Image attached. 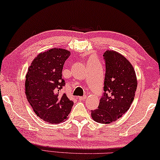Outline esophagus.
Instances as JSON below:
<instances>
[{"instance_id":"34e87169","label":"esophagus","mask_w":160,"mask_h":160,"mask_svg":"<svg viewBox=\"0 0 160 160\" xmlns=\"http://www.w3.org/2000/svg\"><path fill=\"white\" fill-rule=\"evenodd\" d=\"M78 99L81 100H83L86 99V96H82V97H78Z\"/></svg>"}]
</instances>
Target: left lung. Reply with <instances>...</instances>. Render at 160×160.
Listing matches in <instances>:
<instances>
[{
    "label": "left lung",
    "mask_w": 160,
    "mask_h": 160,
    "mask_svg": "<svg viewBox=\"0 0 160 160\" xmlns=\"http://www.w3.org/2000/svg\"><path fill=\"white\" fill-rule=\"evenodd\" d=\"M105 61L104 94L98 108L91 110V117L100 124H110L121 118L133 101L137 78L131 62L114 50L103 55Z\"/></svg>",
    "instance_id": "8db88e82"
}]
</instances>
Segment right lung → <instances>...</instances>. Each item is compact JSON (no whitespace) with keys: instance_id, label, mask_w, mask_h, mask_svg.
<instances>
[{"instance_id":"1","label":"right lung","mask_w":160,"mask_h":160,"mask_svg":"<svg viewBox=\"0 0 160 160\" xmlns=\"http://www.w3.org/2000/svg\"><path fill=\"white\" fill-rule=\"evenodd\" d=\"M70 51L54 48L42 52L33 59L25 79V93L39 118L59 124L68 118L74 102L60 91L64 86L62 72Z\"/></svg>"}]
</instances>
